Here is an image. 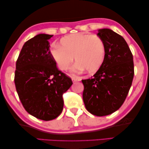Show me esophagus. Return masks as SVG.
<instances>
[{
    "instance_id": "esophagus-1",
    "label": "esophagus",
    "mask_w": 149,
    "mask_h": 149,
    "mask_svg": "<svg viewBox=\"0 0 149 149\" xmlns=\"http://www.w3.org/2000/svg\"><path fill=\"white\" fill-rule=\"evenodd\" d=\"M72 82H77V81H79L80 79H77V78L73 77V78H72Z\"/></svg>"
}]
</instances>
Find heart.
<instances>
[{
  "label": "heart",
  "instance_id": "b5f03b06",
  "mask_svg": "<svg viewBox=\"0 0 149 149\" xmlns=\"http://www.w3.org/2000/svg\"><path fill=\"white\" fill-rule=\"evenodd\" d=\"M61 45H54L51 50L53 57L61 70H67L74 60L77 63L72 72L86 69L89 73L97 71L103 64L106 55L104 41L99 36L77 33L67 36L61 41Z\"/></svg>",
  "mask_w": 149,
  "mask_h": 149
}]
</instances>
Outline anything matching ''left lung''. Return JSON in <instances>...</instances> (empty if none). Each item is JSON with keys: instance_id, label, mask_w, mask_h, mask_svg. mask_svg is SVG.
Returning <instances> with one entry per match:
<instances>
[{"instance_id": "1", "label": "left lung", "mask_w": 149, "mask_h": 149, "mask_svg": "<svg viewBox=\"0 0 149 149\" xmlns=\"http://www.w3.org/2000/svg\"><path fill=\"white\" fill-rule=\"evenodd\" d=\"M106 55L103 64L91 79L82 80L85 107L96 116L111 114L125 102L134 77L133 54L122 36L109 29L98 30Z\"/></svg>"}]
</instances>
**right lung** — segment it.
Here are the masks:
<instances>
[{"label": "right lung", "instance_id": "obj_1", "mask_svg": "<svg viewBox=\"0 0 149 149\" xmlns=\"http://www.w3.org/2000/svg\"><path fill=\"white\" fill-rule=\"evenodd\" d=\"M53 35L38 34L24 43L16 63L17 93L26 111L44 121L57 118L63 109V94L71 79L57 68L48 40Z\"/></svg>", "mask_w": 149, "mask_h": 149}]
</instances>
